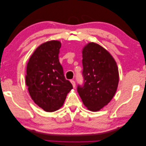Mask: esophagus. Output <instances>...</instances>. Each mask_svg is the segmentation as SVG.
<instances>
[{
    "mask_svg": "<svg viewBox=\"0 0 146 146\" xmlns=\"http://www.w3.org/2000/svg\"><path fill=\"white\" fill-rule=\"evenodd\" d=\"M70 82H71L72 84L73 87L75 88V87H76V82L74 80H70Z\"/></svg>",
    "mask_w": 146,
    "mask_h": 146,
    "instance_id": "obj_1",
    "label": "esophagus"
}]
</instances>
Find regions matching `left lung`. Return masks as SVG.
Returning <instances> with one entry per match:
<instances>
[{"label": "left lung", "mask_w": 146, "mask_h": 146, "mask_svg": "<svg viewBox=\"0 0 146 146\" xmlns=\"http://www.w3.org/2000/svg\"><path fill=\"white\" fill-rule=\"evenodd\" d=\"M83 85L78 92L83 104L91 111H98L113 99L118 88V68L115 60L100 45L89 42L83 48Z\"/></svg>", "instance_id": "obj_1"}]
</instances>
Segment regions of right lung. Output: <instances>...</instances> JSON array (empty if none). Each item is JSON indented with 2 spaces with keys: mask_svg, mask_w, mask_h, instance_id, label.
<instances>
[{
  "mask_svg": "<svg viewBox=\"0 0 146 146\" xmlns=\"http://www.w3.org/2000/svg\"><path fill=\"white\" fill-rule=\"evenodd\" d=\"M61 44L50 40L40 44L27 64L26 84L32 99L46 112H54L63 106L72 85L64 78L59 61Z\"/></svg>",
  "mask_w": 146,
  "mask_h": 146,
  "instance_id": "add662e5",
  "label": "right lung"
}]
</instances>
